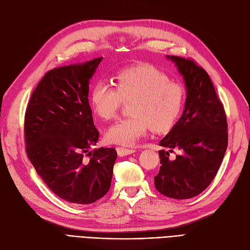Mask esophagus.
Wrapping results in <instances>:
<instances>
[{
    "label": "esophagus",
    "instance_id": "obj_1",
    "mask_svg": "<svg viewBox=\"0 0 250 250\" xmlns=\"http://www.w3.org/2000/svg\"><path fill=\"white\" fill-rule=\"evenodd\" d=\"M117 153L119 156H126L135 152V150L132 148H124V147H117Z\"/></svg>",
    "mask_w": 250,
    "mask_h": 250
}]
</instances>
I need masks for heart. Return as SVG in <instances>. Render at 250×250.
<instances>
[{
    "instance_id": "obj_1",
    "label": "heart",
    "mask_w": 250,
    "mask_h": 250,
    "mask_svg": "<svg viewBox=\"0 0 250 250\" xmlns=\"http://www.w3.org/2000/svg\"><path fill=\"white\" fill-rule=\"evenodd\" d=\"M115 85L98 80L90 90L89 103L95 115L104 121L115 119L124 102L130 103L132 116L110 126L105 140L129 146L147 133L170 130L184 106L185 92L169 76L152 65L133 66L115 76Z\"/></svg>"
}]
</instances>
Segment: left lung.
Listing matches in <instances>:
<instances>
[{
    "label": "left lung",
    "mask_w": 250,
    "mask_h": 250,
    "mask_svg": "<svg viewBox=\"0 0 250 250\" xmlns=\"http://www.w3.org/2000/svg\"><path fill=\"white\" fill-rule=\"evenodd\" d=\"M167 58L184 77L187 98L178 122L160 142V172L156 190L167 197L188 199L199 195L215 178L228 148V122L221 101L208 73L194 60ZM173 148L181 153L169 158Z\"/></svg>",
    "instance_id": "obj_1"
}]
</instances>
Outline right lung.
<instances>
[{"label": "right lung", "mask_w": 250, "mask_h": 250, "mask_svg": "<svg viewBox=\"0 0 250 250\" xmlns=\"http://www.w3.org/2000/svg\"><path fill=\"white\" fill-rule=\"evenodd\" d=\"M102 57L49 71L33 90L25 115L30 162L50 190L62 199L89 204L110 188L115 148L96 145L88 103V83Z\"/></svg>", "instance_id": "obj_1"}]
</instances>
